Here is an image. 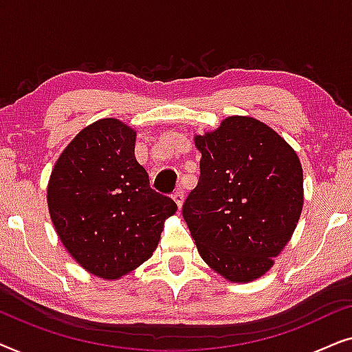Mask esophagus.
Masks as SVG:
<instances>
[{
  "label": "esophagus",
  "mask_w": 352,
  "mask_h": 352,
  "mask_svg": "<svg viewBox=\"0 0 352 352\" xmlns=\"http://www.w3.org/2000/svg\"><path fill=\"white\" fill-rule=\"evenodd\" d=\"M173 200L176 201L177 208H181L182 204H184V192H182L181 189H179V190H176L175 194H173Z\"/></svg>",
  "instance_id": "esophagus-1"
}]
</instances>
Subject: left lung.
<instances>
[{
	"mask_svg": "<svg viewBox=\"0 0 352 352\" xmlns=\"http://www.w3.org/2000/svg\"><path fill=\"white\" fill-rule=\"evenodd\" d=\"M200 179L182 206L204 261L230 282L256 280L292 239L302 210L296 152L267 124L228 117L195 136Z\"/></svg>",
	"mask_w": 352,
	"mask_h": 352,
	"instance_id": "obj_1",
	"label": "left lung"
}]
</instances>
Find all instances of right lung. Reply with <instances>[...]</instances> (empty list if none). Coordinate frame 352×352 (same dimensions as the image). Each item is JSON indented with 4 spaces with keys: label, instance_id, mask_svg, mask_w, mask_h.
<instances>
[{
    "label": "right lung",
    "instance_id": "add662e5",
    "mask_svg": "<svg viewBox=\"0 0 352 352\" xmlns=\"http://www.w3.org/2000/svg\"><path fill=\"white\" fill-rule=\"evenodd\" d=\"M134 144L136 131L128 124L98 120L60 153L47 184L60 242L81 267L107 280L152 256L163 223L177 210L170 197L151 189Z\"/></svg>",
    "mask_w": 352,
    "mask_h": 352
}]
</instances>
